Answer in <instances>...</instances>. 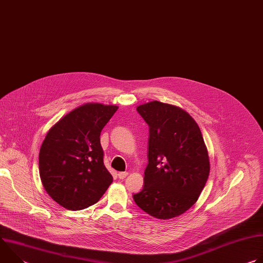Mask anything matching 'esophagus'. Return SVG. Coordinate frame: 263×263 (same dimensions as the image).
Listing matches in <instances>:
<instances>
[{
    "label": "esophagus",
    "instance_id": "obj_1",
    "mask_svg": "<svg viewBox=\"0 0 263 263\" xmlns=\"http://www.w3.org/2000/svg\"><path fill=\"white\" fill-rule=\"evenodd\" d=\"M118 176H119L120 179H125V178L128 176V173H127V172H120V173L118 174Z\"/></svg>",
    "mask_w": 263,
    "mask_h": 263
}]
</instances>
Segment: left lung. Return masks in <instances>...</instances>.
Wrapping results in <instances>:
<instances>
[{
    "mask_svg": "<svg viewBox=\"0 0 263 263\" xmlns=\"http://www.w3.org/2000/svg\"><path fill=\"white\" fill-rule=\"evenodd\" d=\"M136 110L148 125V163L136 205L156 218L168 219L189 210L207 182V147L195 120L183 109L158 101Z\"/></svg>",
    "mask_w": 263,
    "mask_h": 263,
    "instance_id": "obj_1",
    "label": "left lung"
}]
</instances>
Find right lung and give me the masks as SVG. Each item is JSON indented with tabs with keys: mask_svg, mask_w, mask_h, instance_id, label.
Listing matches in <instances>:
<instances>
[{
	"mask_svg": "<svg viewBox=\"0 0 263 263\" xmlns=\"http://www.w3.org/2000/svg\"><path fill=\"white\" fill-rule=\"evenodd\" d=\"M118 106L87 103L48 132L40 151V175L49 196L68 210L96 204L112 183L104 165L102 129Z\"/></svg>",
	"mask_w": 263,
	"mask_h": 263,
	"instance_id": "obj_1",
	"label": "right lung"
}]
</instances>
